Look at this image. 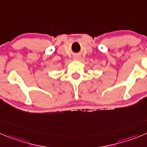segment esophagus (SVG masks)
Returning a JSON list of instances; mask_svg holds the SVG:
<instances>
[{"label":"esophagus","mask_w":147,"mask_h":147,"mask_svg":"<svg viewBox=\"0 0 147 147\" xmlns=\"http://www.w3.org/2000/svg\"><path fill=\"white\" fill-rule=\"evenodd\" d=\"M76 59H79V57H76Z\"/></svg>","instance_id":"1"}]
</instances>
